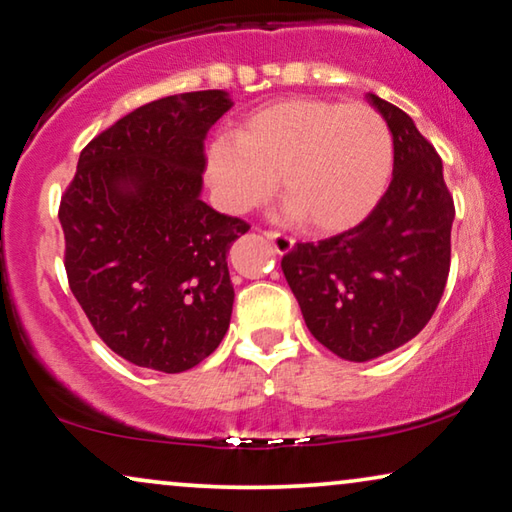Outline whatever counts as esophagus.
Returning a JSON list of instances; mask_svg holds the SVG:
<instances>
[{
  "label": "esophagus",
  "instance_id": "1",
  "mask_svg": "<svg viewBox=\"0 0 512 512\" xmlns=\"http://www.w3.org/2000/svg\"><path fill=\"white\" fill-rule=\"evenodd\" d=\"M265 238L272 242V247H274V251H277V254H288V251H293V247H295V240L288 238V235H284V233L268 231V233H265Z\"/></svg>",
  "mask_w": 512,
  "mask_h": 512
}]
</instances>
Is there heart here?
<instances>
[{
  "label": "heart",
  "mask_w": 512,
  "mask_h": 512,
  "mask_svg": "<svg viewBox=\"0 0 512 512\" xmlns=\"http://www.w3.org/2000/svg\"><path fill=\"white\" fill-rule=\"evenodd\" d=\"M390 173V129L365 103L277 101L207 154V180L226 212L265 203L279 177L286 217L316 233L358 226L381 201Z\"/></svg>",
  "instance_id": "1"
}]
</instances>
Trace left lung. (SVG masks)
Returning <instances> with one entry per match:
<instances>
[{
    "label": "left lung",
    "mask_w": 512,
    "mask_h": 512,
    "mask_svg": "<svg viewBox=\"0 0 512 512\" xmlns=\"http://www.w3.org/2000/svg\"><path fill=\"white\" fill-rule=\"evenodd\" d=\"M367 101L395 145L388 191L351 231L298 242L281 258L311 335L351 362L381 358L425 328L446 288L455 219L434 147L402 108Z\"/></svg>",
    "instance_id": "1"
}]
</instances>
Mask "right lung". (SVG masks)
<instances>
[{
  "label": "right lung",
  "instance_id": "add662e5",
  "mask_svg": "<svg viewBox=\"0 0 512 512\" xmlns=\"http://www.w3.org/2000/svg\"><path fill=\"white\" fill-rule=\"evenodd\" d=\"M231 94L166 96L124 115L80 152L59 205L69 286L108 348L180 374L231 325L226 254L249 231L201 198L205 138Z\"/></svg>",
  "mask_w": 512,
  "mask_h": 512
}]
</instances>
